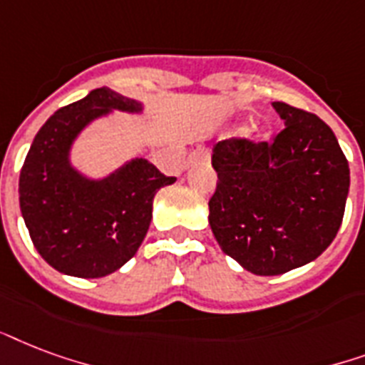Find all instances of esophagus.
I'll return each instance as SVG.
<instances>
[{"instance_id": "obj_1", "label": "esophagus", "mask_w": 365, "mask_h": 365, "mask_svg": "<svg viewBox=\"0 0 365 365\" xmlns=\"http://www.w3.org/2000/svg\"><path fill=\"white\" fill-rule=\"evenodd\" d=\"M209 158V152L207 150H196L192 152L190 156H188V160H186V165L185 168H190V165H194V163L202 162V160H207Z\"/></svg>"}]
</instances>
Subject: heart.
<instances>
[{"label": "heart", "instance_id": "obj_1", "mask_svg": "<svg viewBox=\"0 0 365 365\" xmlns=\"http://www.w3.org/2000/svg\"><path fill=\"white\" fill-rule=\"evenodd\" d=\"M244 135H245V137H251V135H259V137H261L262 129L259 125H253V127H251V129H247V131H245Z\"/></svg>", "mask_w": 365, "mask_h": 365}]
</instances>
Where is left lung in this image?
<instances>
[{"label": "left lung", "instance_id": "left-lung-1", "mask_svg": "<svg viewBox=\"0 0 365 365\" xmlns=\"http://www.w3.org/2000/svg\"><path fill=\"white\" fill-rule=\"evenodd\" d=\"M285 129L272 143L230 138L215 144L217 190L209 227L221 250L257 276L312 262L343 222L349 162L318 115L272 103Z\"/></svg>", "mask_w": 365, "mask_h": 365}]
</instances>
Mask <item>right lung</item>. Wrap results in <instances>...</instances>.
<instances>
[{"label": "right lung", "mask_w": 365, "mask_h": 365, "mask_svg": "<svg viewBox=\"0 0 365 365\" xmlns=\"http://www.w3.org/2000/svg\"><path fill=\"white\" fill-rule=\"evenodd\" d=\"M114 110L143 114L144 104L101 87L56 110L34 138L19 180L22 219L36 250L76 278H103L123 267L148 232L156 192L175 182L144 158L101 179L74 168L76 138Z\"/></svg>", "instance_id": "obj_1"}]
</instances>
